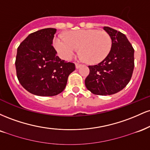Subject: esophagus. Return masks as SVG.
Returning <instances> with one entry per match:
<instances>
[{"instance_id":"1","label":"esophagus","mask_w":150,"mask_h":150,"mask_svg":"<svg viewBox=\"0 0 150 150\" xmlns=\"http://www.w3.org/2000/svg\"><path fill=\"white\" fill-rule=\"evenodd\" d=\"M81 66H82V65L81 64H79V63H75V68H76L77 69H78V68H80Z\"/></svg>"}]
</instances>
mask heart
<instances>
[{"instance_id": "1", "label": "heart", "mask_w": 150, "mask_h": 150, "mask_svg": "<svg viewBox=\"0 0 150 150\" xmlns=\"http://www.w3.org/2000/svg\"><path fill=\"white\" fill-rule=\"evenodd\" d=\"M58 54L65 60H70L80 47V53L88 63H99L107 57L112 47L111 36L105 31L80 30L66 33V38L61 35L53 39Z\"/></svg>"}]
</instances>
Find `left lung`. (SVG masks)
I'll list each match as a JSON object with an SVG mask.
<instances>
[{
    "instance_id": "8db88e82",
    "label": "left lung",
    "mask_w": 150,
    "mask_h": 150,
    "mask_svg": "<svg viewBox=\"0 0 150 150\" xmlns=\"http://www.w3.org/2000/svg\"><path fill=\"white\" fill-rule=\"evenodd\" d=\"M104 30L111 36L112 47L104 61L89 65L85 83L87 89L97 95H111L128 84L134 69V49L126 36L108 27Z\"/></svg>"
}]
</instances>
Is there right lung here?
<instances>
[{"label":"right lung","mask_w":150,"mask_h":150,"mask_svg":"<svg viewBox=\"0 0 150 150\" xmlns=\"http://www.w3.org/2000/svg\"><path fill=\"white\" fill-rule=\"evenodd\" d=\"M56 29L46 28L28 35L17 51V77L34 95L51 97L64 90L75 64L61 60L53 44Z\"/></svg>","instance_id":"1"}]
</instances>
